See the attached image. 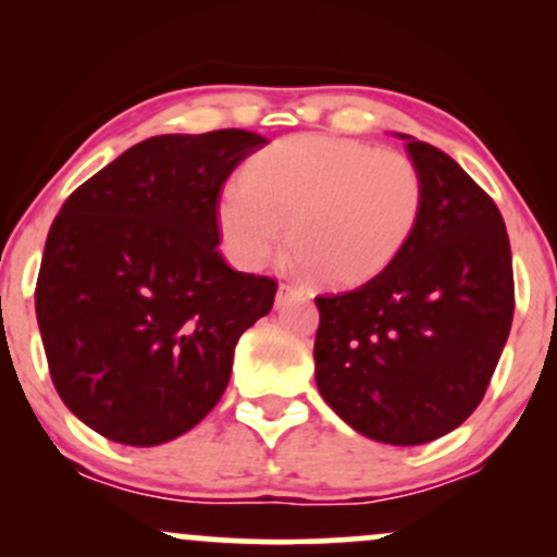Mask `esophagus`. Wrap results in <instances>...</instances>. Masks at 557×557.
<instances>
[{"label": "esophagus", "mask_w": 557, "mask_h": 557, "mask_svg": "<svg viewBox=\"0 0 557 557\" xmlns=\"http://www.w3.org/2000/svg\"><path fill=\"white\" fill-rule=\"evenodd\" d=\"M306 298H309V293H306L304 287L285 285L283 283V285L277 287V298H274V306H277V309H280V306H285L287 300H306Z\"/></svg>", "instance_id": "obj_1"}]
</instances>
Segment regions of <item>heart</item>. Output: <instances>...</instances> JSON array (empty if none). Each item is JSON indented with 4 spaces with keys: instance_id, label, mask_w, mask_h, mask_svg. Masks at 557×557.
Instances as JSON below:
<instances>
[{
    "instance_id": "1",
    "label": "heart",
    "mask_w": 557,
    "mask_h": 557,
    "mask_svg": "<svg viewBox=\"0 0 557 557\" xmlns=\"http://www.w3.org/2000/svg\"><path fill=\"white\" fill-rule=\"evenodd\" d=\"M424 183L398 151L350 138L290 136L248 162L243 183L220 196L225 251L259 270L290 246L317 283L354 285L374 277L419 225Z\"/></svg>"
}]
</instances>
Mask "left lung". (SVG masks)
Instances as JSON below:
<instances>
[{"mask_svg":"<svg viewBox=\"0 0 557 557\" xmlns=\"http://www.w3.org/2000/svg\"><path fill=\"white\" fill-rule=\"evenodd\" d=\"M424 183L419 225L380 274L319 296L317 387L363 437L424 445L482 403L513 322L495 201L445 151L395 133Z\"/></svg>","mask_w":557,"mask_h":557,"instance_id":"left-lung-1","label":"left lung"}]
</instances>
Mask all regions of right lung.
<instances>
[{
	"mask_svg": "<svg viewBox=\"0 0 557 557\" xmlns=\"http://www.w3.org/2000/svg\"><path fill=\"white\" fill-rule=\"evenodd\" d=\"M267 144L238 127L146 138L62 203L36 319L57 393L101 437L151 447L194 430L238 337L270 314L277 283L216 251L222 183Z\"/></svg>",
	"mask_w": 557,
	"mask_h": 557,
	"instance_id": "obj_1",
	"label": "right lung"
}]
</instances>
